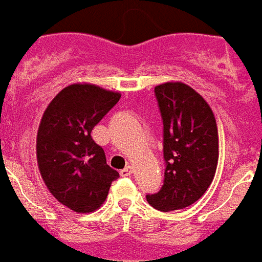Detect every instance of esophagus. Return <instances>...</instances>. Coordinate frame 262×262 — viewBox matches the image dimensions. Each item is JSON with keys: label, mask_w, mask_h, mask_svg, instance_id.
I'll return each mask as SVG.
<instances>
[{"label": "esophagus", "mask_w": 262, "mask_h": 262, "mask_svg": "<svg viewBox=\"0 0 262 262\" xmlns=\"http://www.w3.org/2000/svg\"><path fill=\"white\" fill-rule=\"evenodd\" d=\"M133 172V167L132 165H127L126 168H123V170L120 171V176L122 177H129Z\"/></svg>", "instance_id": "esophagus-1"}]
</instances>
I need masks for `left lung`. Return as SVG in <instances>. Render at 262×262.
<instances>
[{"label":"left lung","mask_w":262,"mask_h":262,"mask_svg":"<svg viewBox=\"0 0 262 262\" xmlns=\"http://www.w3.org/2000/svg\"><path fill=\"white\" fill-rule=\"evenodd\" d=\"M163 118L164 184L147 202L161 212L192 205L213 181L219 159V136L208 102L184 82L154 88Z\"/></svg>","instance_id":"8db88e82"}]
</instances>
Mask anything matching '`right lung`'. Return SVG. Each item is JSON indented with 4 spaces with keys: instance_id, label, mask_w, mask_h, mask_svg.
Wrapping results in <instances>:
<instances>
[{
    "instance_id": "obj_1",
    "label": "right lung",
    "mask_w": 262,
    "mask_h": 262,
    "mask_svg": "<svg viewBox=\"0 0 262 262\" xmlns=\"http://www.w3.org/2000/svg\"><path fill=\"white\" fill-rule=\"evenodd\" d=\"M119 99V92L71 84L53 98L40 120L36 139L40 176L50 193L77 213L97 210L119 177L91 137L94 126Z\"/></svg>"
}]
</instances>
